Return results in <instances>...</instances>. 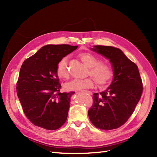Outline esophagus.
<instances>
[{
    "instance_id": "34e87169",
    "label": "esophagus",
    "mask_w": 157,
    "mask_h": 157,
    "mask_svg": "<svg viewBox=\"0 0 157 157\" xmlns=\"http://www.w3.org/2000/svg\"><path fill=\"white\" fill-rule=\"evenodd\" d=\"M88 93H89V94H92V93H91V92H88Z\"/></svg>"
}]
</instances>
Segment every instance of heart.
I'll use <instances>...</instances> for the list:
<instances>
[{"label":"heart","instance_id":"1","mask_svg":"<svg viewBox=\"0 0 157 157\" xmlns=\"http://www.w3.org/2000/svg\"><path fill=\"white\" fill-rule=\"evenodd\" d=\"M79 57L84 64L88 67V75L95 79L99 87H103L111 80L113 77V69L108 63L99 62L100 60L96 56L88 52L79 54ZM56 75L61 79L69 78L67 69V58L63 57L59 61L56 70ZM94 82L91 78L84 79H75L66 83L65 88L67 91H78L81 90L94 87Z\"/></svg>","mask_w":157,"mask_h":157}]
</instances>
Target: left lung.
Segmentation results:
<instances>
[{
    "label": "left lung",
    "instance_id": "1",
    "mask_svg": "<svg viewBox=\"0 0 157 157\" xmlns=\"http://www.w3.org/2000/svg\"><path fill=\"white\" fill-rule=\"evenodd\" d=\"M91 50L109 60L113 79L106 90L93 95L89 118L97 128L117 129L128 121L140 99L143 87L138 68L119 48L98 45Z\"/></svg>",
    "mask_w": 157,
    "mask_h": 157
}]
</instances>
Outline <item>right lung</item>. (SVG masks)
I'll return each instance as SVG.
<instances>
[{
	"label": "right lung",
	"mask_w": 157,
	"mask_h": 157,
	"mask_svg": "<svg viewBox=\"0 0 157 157\" xmlns=\"http://www.w3.org/2000/svg\"><path fill=\"white\" fill-rule=\"evenodd\" d=\"M78 47L48 44L23 63L17 94L25 116L35 125L55 130L65 123L75 92H60L61 86L56 66L60 60Z\"/></svg>",
	"instance_id": "right-lung-1"
}]
</instances>
